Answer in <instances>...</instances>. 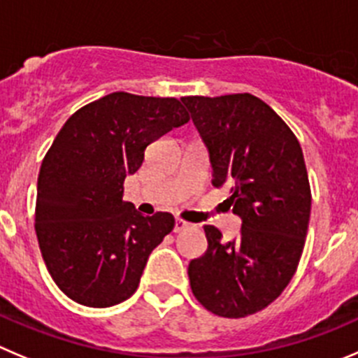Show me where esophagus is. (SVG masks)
Masks as SVG:
<instances>
[{
	"mask_svg": "<svg viewBox=\"0 0 358 358\" xmlns=\"http://www.w3.org/2000/svg\"><path fill=\"white\" fill-rule=\"evenodd\" d=\"M188 227H189L188 221L181 220V217H176V227H173V232H182V230H186Z\"/></svg>",
	"mask_w": 358,
	"mask_h": 358,
	"instance_id": "1",
	"label": "esophagus"
}]
</instances>
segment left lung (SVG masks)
I'll return each instance as SVG.
<instances>
[{"instance_id": "obj_1", "label": "left lung", "mask_w": 358, "mask_h": 358, "mask_svg": "<svg viewBox=\"0 0 358 358\" xmlns=\"http://www.w3.org/2000/svg\"><path fill=\"white\" fill-rule=\"evenodd\" d=\"M181 100L209 152L213 185L228 188L243 221L232 241L203 227L207 251L189 262V285L210 313L243 318L275 301L297 271L311 214L304 155L287 122L253 94Z\"/></svg>"}]
</instances>
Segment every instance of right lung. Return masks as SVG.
<instances>
[{
  "instance_id": "obj_1",
  "label": "right lung",
  "mask_w": 358,
  "mask_h": 358,
  "mask_svg": "<svg viewBox=\"0 0 358 358\" xmlns=\"http://www.w3.org/2000/svg\"><path fill=\"white\" fill-rule=\"evenodd\" d=\"M189 121L176 98L110 93L75 112L43 158L35 230L54 283L71 301L108 308L130 299L151 251L176 220L122 200L151 142Z\"/></svg>"
}]
</instances>
